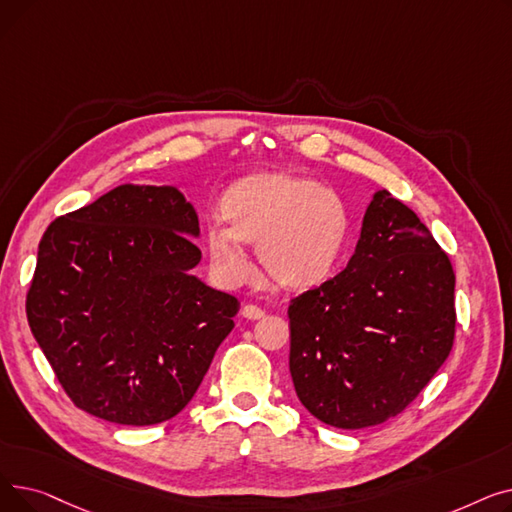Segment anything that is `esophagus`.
Returning a JSON list of instances; mask_svg holds the SVG:
<instances>
[{"mask_svg": "<svg viewBox=\"0 0 512 512\" xmlns=\"http://www.w3.org/2000/svg\"><path fill=\"white\" fill-rule=\"evenodd\" d=\"M263 315H265V311L261 307H257V305H245V307H242V317H247V319H261Z\"/></svg>", "mask_w": 512, "mask_h": 512, "instance_id": "1", "label": "esophagus"}]
</instances>
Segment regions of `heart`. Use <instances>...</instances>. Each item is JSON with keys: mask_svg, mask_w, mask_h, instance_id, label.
<instances>
[{"mask_svg": "<svg viewBox=\"0 0 512 512\" xmlns=\"http://www.w3.org/2000/svg\"><path fill=\"white\" fill-rule=\"evenodd\" d=\"M222 220H209L203 240L211 270L224 286L253 274L242 242H257V255L274 280L305 288L326 280L348 236V209L332 188L288 174H257L230 186Z\"/></svg>", "mask_w": 512, "mask_h": 512, "instance_id": "1", "label": "heart"}]
</instances>
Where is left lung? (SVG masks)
<instances>
[{"instance_id":"left-lung-1","label":"left lung","mask_w":512,"mask_h":512,"mask_svg":"<svg viewBox=\"0 0 512 512\" xmlns=\"http://www.w3.org/2000/svg\"><path fill=\"white\" fill-rule=\"evenodd\" d=\"M290 375L305 409L363 429L405 411L454 344V270L405 203L378 191L344 270L294 297Z\"/></svg>"}]
</instances>
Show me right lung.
<instances>
[{
	"mask_svg": "<svg viewBox=\"0 0 512 512\" xmlns=\"http://www.w3.org/2000/svg\"><path fill=\"white\" fill-rule=\"evenodd\" d=\"M199 218L174 186L122 184L53 220L26 317L74 407L120 425L178 415L238 301L191 274Z\"/></svg>",
	"mask_w": 512,
	"mask_h": 512,
	"instance_id": "1",
	"label": "right lung"
}]
</instances>
